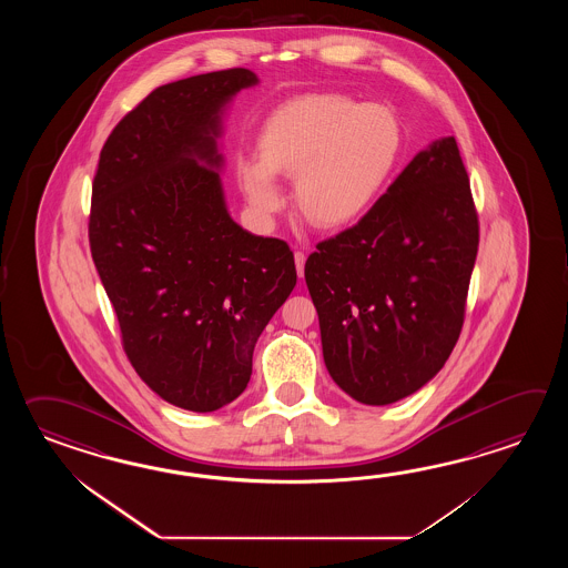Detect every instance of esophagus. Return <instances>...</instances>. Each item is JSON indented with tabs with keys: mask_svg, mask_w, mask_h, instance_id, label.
Masks as SVG:
<instances>
[{
	"mask_svg": "<svg viewBox=\"0 0 568 568\" xmlns=\"http://www.w3.org/2000/svg\"><path fill=\"white\" fill-rule=\"evenodd\" d=\"M304 262H306V255L302 252H294V264H296V272L301 278L304 276Z\"/></svg>",
	"mask_w": 568,
	"mask_h": 568,
	"instance_id": "34e87169",
	"label": "esophagus"
}]
</instances>
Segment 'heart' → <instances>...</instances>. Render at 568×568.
Instances as JSON below:
<instances>
[{"label":"heart","mask_w":568,"mask_h":568,"mask_svg":"<svg viewBox=\"0 0 568 568\" xmlns=\"http://www.w3.org/2000/svg\"><path fill=\"white\" fill-rule=\"evenodd\" d=\"M402 148V125L384 105L335 93L294 97L257 133L260 162L243 164V193L270 219L286 201L276 176L294 179V203L314 227L347 230L386 193Z\"/></svg>","instance_id":"b5f03b06"}]
</instances>
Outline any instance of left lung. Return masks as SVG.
<instances>
[{"mask_svg":"<svg viewBox=\"0 0 568 568\" xmlns=\"http://www.w3.org/2000/svg\"><path fill=\"white\" fill-rule=\"evenodd\" d=\"M479 245L453 135L426 145L351 230L304 266L326 372L347 396L387 406L426 386L459 338Z\"/></svg>","mask_w":568,"mask_h":568,"instance_id":"left-lung-1","label":"left lung"}]
</instances>
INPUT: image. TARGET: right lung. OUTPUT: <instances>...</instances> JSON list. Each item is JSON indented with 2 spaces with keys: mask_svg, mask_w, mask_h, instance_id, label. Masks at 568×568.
<instances>
[{
  "mask_svg": "<svg viewBox=\"0 0 568 568\" xmlns=\"http://www.w3.org/2000/svg\"><path fill=\"white\" fill-rule=\"evenodd\" d=\"M250 69L158 87L99 156L91 254L133 369L164 402L215 412L252 377L254 347L296 286L294 255L230 215L219 138Z\"/></svg>",
  "mask_w": 568,
  "mask_h": 568,
  "instance_id": "obj_1",
  "label": "right lung"
}]
</instances>
